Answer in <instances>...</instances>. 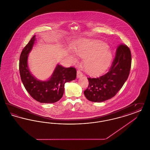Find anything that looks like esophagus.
<instances>
[{"label":"esophagus","instance_id":"1","mask_svg":"<svg viewBox=\"0 0 150 150\" xmlns=\"http://www.w3.org/2000/svg\"><path fill=\"white\" fill-rule=\"evenodd\" d=\"M83 76V74L80 71H77V78H81Z\"/></svg>","mask_w":150,"mask_h":150}]
</instances>
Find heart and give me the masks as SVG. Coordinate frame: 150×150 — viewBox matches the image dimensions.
Listing matches in <instances>:
<instances>
[{"mask_svg":"<svg viewBox=\"0 0 150 150\" xmlns=\"http://www.w3.org/2000/svg\"><path fill=\"white\" fill-rule=\"evenodd\" d=\"M105 43L97 40L84 39L80 41L74 51L80 57L86 58L84 68L90 75H97L106 70L112 59L111 52ZM73 63L78 61L74 54L70 55Z\"/></svg>","mask_w":150,"mask_h":150,"instance_id":"1","label":"heart"}]
</instances>
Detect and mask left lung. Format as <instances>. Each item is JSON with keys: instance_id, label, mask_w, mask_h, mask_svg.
Returning <instances> with one entry per match:
<instances>
[{"instance_id": "left-lung-1", "label": "left lung", "mask_w": 150, "mask_h": 150, "mask_svg": "<svg viewBox=\"0 0 150 150\" xmlns=\"http://www.w3.org/2000/svg\"><path fill=\"white\" fill-rule=\"evenodd\" d=\"M131 61L128 47L120 44L108 71L96 78H88L89 85L84 92L86 98L92 102H101L114 97L128 78Z\"/></svg>"}]
</instances>
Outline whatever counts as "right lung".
<instances>
[{
	"instance_id": "right-lung-1",
	"label": "right lung",
	"mask_w": 150,
	"mask_h": 150,
	"mask_svg": "<svg viewBox=\"0 0 150 150\" xmlns=\"http://www.w3.org/2000/svg\"><path fill=\"white\" fill-rule=\"evenodd\" d=\"M34 36L22 51L19 70L22 82L30 95L36 100L45 103H54L60 100L64 92V84L76 79V70L74 67H64L57 64L50 79L41 81L35 78L30 71L28 59L35 43Z\"/></svg>"
}]
</instances>
